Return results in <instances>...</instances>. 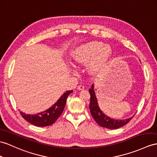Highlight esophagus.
<instances>
[{
	"label": "esophagus",
	"mask_w": 157,
	"mask_h": 157,
	"mask_svg": "<svg viewBox=\"0 0 157 157\" xmlns=\"http://www.w3.org/2000/svg\"><path fill=\"white\" fill-rule=\"evenodd\" d=\"M77 89L79 90H83L84 89H85V86H84L83 85H78Z\"/></svg>",
	"instance_id": "34e87169"
}]
</instances>
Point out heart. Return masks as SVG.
<instances>
[{
    "label": "heart",
    "mask_w": 157,
    "mask_h": 157,
    "mask_svg": "<svg viewBox=\"0 0 157 157\" xmlns=\"http://www.w3.org/2000/svg\"><path fill=\"white\" fill-rule=\"evenodd\" d=\"M111 55L110 46L101 41H90L76 47L71 52V59L75 64H85L89 61L88 70L97 73L109 63Z\"/></svg>",
    "instance_id": "1"
}]
</instances>
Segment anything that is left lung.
<instances>
[{"label": "left lung", "mask_w": 157, "mask_h": 157, "mask_svg": "<svg viewBox=\"0 0 157 157\" xmlns=\"http://www.w3.org/2000/svg\"><path fill=\"white\" fill-rule=\"evenodd\" d=\"M90 94V102L89 105L90 111L94 121L101 127L110 129H116L127 124L131 121L133 116L126 119H114L106 116L101 110L97 102V98L94 90V84L92 85L91 89H89Z\"/></svg>", "instance_id": "obj_1"}]
</instances>
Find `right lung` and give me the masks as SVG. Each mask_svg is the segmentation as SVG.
I'll return each instance as SVG.
<instances>
[{"mask_svg": "<svg viewBox=\"0 0 157 157\" xmlns=\"http://www.w3.org/2000/svg\"><path fill=\"white\" fill-rule=\"evenodd\" d=\"M73 90H68L61 96L51 107L43 112L35 114H26L20 112L21 116L26 121L37 127H47L53 124L62 114L66 105L67 98Z\"/></svg>", "mask_w": 157, "mask_h": 157, "instance_id": "1", "label": "right lung"}]
</instances>
